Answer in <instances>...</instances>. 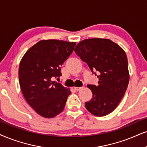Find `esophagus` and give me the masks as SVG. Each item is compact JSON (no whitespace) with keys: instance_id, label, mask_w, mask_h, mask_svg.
<instances>
[{"instance_id":"1","label":"esophagus","mask_w":147,"mask_h":147,"mask_svg":"<svg viewBox=\"0 0 147 147\" xmlns=\"http://www.w3.org/2000/svg\"><path fill=\"white\" fill-rule=\"evenodd\" d=\"M74 88L78 91V90H80V89H82V87H76V86H74Z\"/></svg>"}]
</instances>
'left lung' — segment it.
<instances>
[{"mask_svg":"<svg viewBox=\"0 0 147 147\" xmlns=\"http://www.w3.org/2000/svg\"><path fill=\"white\" fill-rule=\"evenodd\" d=\"M74 51L87 63L92 72L93 70L98 72V84L87 85L93 97L85 102L86 108L96 117L108 115L120 103L129 84L125 52L112 41L101 38L82 40Z\"/></svg>","mask_w":147,"mask_h":147,"instance_id":"left-lung-1","label":"left lung"}]
</instances>
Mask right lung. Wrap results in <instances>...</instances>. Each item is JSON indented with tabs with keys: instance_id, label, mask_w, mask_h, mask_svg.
Segmentation results:
<instances>
[{
	"instance_id": "obj_1",
	"label": "right lung",
	"mask_w": 147,
	"mask_h": 147,
	"mask_svg": "<svg viewBox=\"0 0 147 147\" xmlns=\"http://www.w3.org/2000/svg\"><path fill=\"white\" fill-rule=\"evenodd\" d=\"M76 43L41 40L27 50L19 66V82L26 101L38 115L53 118L64 110L69 88L53 81Z\"/></svg>"
}]
</instances>
